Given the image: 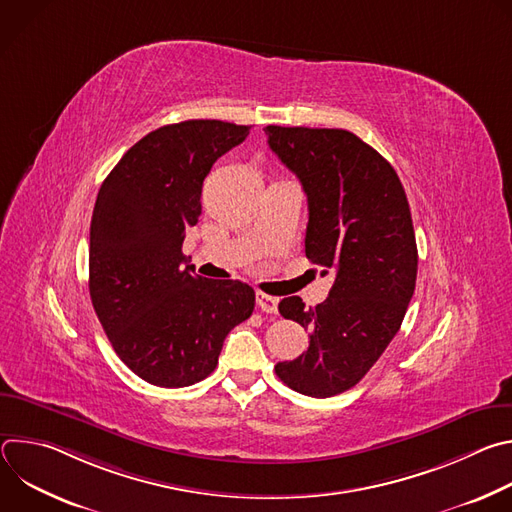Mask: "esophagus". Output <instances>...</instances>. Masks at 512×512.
Wrapping results in <instances>:
<instances>
[{
  "label": "esophagus",
  "mask_w": 512,
  "mask_h": 512,
  "mask_svg": "<svg viewBox=\"0 0 512 512\" xmlns=\"http://www.w3.org/2000/svg\"><path fill=\"white\" fill-rule=\"evenodd\" d=\"M255 300H257V308H259L261 312H267V314H275V312H277V304H279L277 298L267 296V294H263V291H257Z\"/></svg>",
  "instance_id": "34e87169"
}]
</instances>
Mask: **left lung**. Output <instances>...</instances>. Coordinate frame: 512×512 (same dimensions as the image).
Masks as SVG:
<instances>
[{"instance_id": "8db88e82", "label": "left lung", "mask_w": 512, "mask_h": 512, "mask_svg": "<svg viewBox=\"0 0 512 512\" xmlns=\"http://www.w3.org/2000/svg\"><path fill=\"white\" fill-rule=\"evenodd\" d=\"M267 143L308 196L306 257L332 271L326 302L283 298L279 314L310 330V346L275 364L277 377L308 397L354 387L401 328L417 277V245L393 166L346 129L267 125Z\"/></svg>"}]
</instances>
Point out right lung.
<instances>
[{"label":"right lung","mask_w":512,"mask_h":512,"mask_svg":"<svg viewBox=\"0 0 512 512\" xmlns=\"http://www.w3.org/2000/svg\"><path fill=\"white\" fill-rule=\"evenodd\" d=\"M249 129L216 119L164 125L131 145L97 194L91 302L117 356L156 387L206 379L227 334L253 314V287L182 265L186 229L202 212V182Z\"/></svg>","instance_id":"obj_1"}]
</instances>
